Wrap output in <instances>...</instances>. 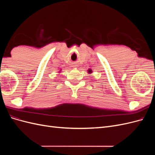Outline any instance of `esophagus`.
Wrapping results in <instances>:
<instances>
[{"mask_svg": "<svg viewBox=\"0 0 155 155\" xmlns=\"http://www.w3.org/2000/svg\"><path fill=\"white\" fill-rule=\"evenodd\" d=\"M75 67H76V66H75Z\"/></svg>", "mask_w": 155, "mask_h": 155, "instance_id": "34e87169", "label": "esophagus"}]
</instances>
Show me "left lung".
Instances as JSON below:
<instances>
[{
  "instance_id": "obj_1",
  "label": "left lung",
  "mask_w": 155,
  "mask_h": 155,
  "mask_svg": "<svg viewBox=\"0 0 155 155\" xmlns=\"http://www.w3.org/2000/svg\"><path fill=\"white\" fill-rule=\"evenodd\" d=\"M88 72H89V73H91V72H92V71H91V69H89V70H88Z\"/></svg>"
}]
</instances>
